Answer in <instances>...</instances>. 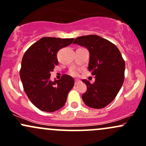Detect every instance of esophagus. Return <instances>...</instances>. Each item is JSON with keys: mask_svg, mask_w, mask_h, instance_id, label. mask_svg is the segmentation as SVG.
Returning <instances> with one entry per match:
<instances>
[{"mask_svg": "<svg viewBox=\"0 0 146 146\" xmlns=\"http://www.w3.org/2000/svg\"><path fill=\"white\" fill-rule=\"evenodd\" d=\"M79 82V80H76V79L74 80V84H75V85H76V84H77Z\"/></svg>", "mask_w": 146, "mask_h": 146, "instance_id": "1", "label": "esophagus"}]
</instances>
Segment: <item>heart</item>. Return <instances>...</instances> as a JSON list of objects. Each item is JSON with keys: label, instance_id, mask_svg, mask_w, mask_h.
Listing matches in <instances>:
<instances>
[{"label": "heart", "instance_id": "obj_1", "mask_svg": "<svg viewBox=\"0 0 146 146\" xmlns=\"http://www.w3.org/2000/svg\"><path fill=\"white\" fill-rule=\"evenodd\" d=\"M69 73H70V75H72L73 76H78L79 74V71L78 70H76V69L72 68L69 71Z\"/></svg>", "mask_w": 146, "mask_h": 146}]
</instances>
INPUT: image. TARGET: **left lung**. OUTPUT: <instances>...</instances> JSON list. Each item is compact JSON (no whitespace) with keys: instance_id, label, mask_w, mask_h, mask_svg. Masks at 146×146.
Returning <instances> with one entry per match:
<instances>
[{"instance_id":"left-lung-1","label":"left lung","mask_w":146,"mask_h":146,"mask_svg":"<svg viewBox=\"0 0 146 146\" xmlns=\"http://www.w3.org/2000/svg\"><path fill=\"white\" fill-rule=\"evenodd\" d=\"M73 43L89 50L88 70L95 76L93 84L82 81L87 86L83 100L93 109L104 108L115 98L125 79V62L120 51L112 42L97 35L76 37Z\"/></svg>"}]
</instances>
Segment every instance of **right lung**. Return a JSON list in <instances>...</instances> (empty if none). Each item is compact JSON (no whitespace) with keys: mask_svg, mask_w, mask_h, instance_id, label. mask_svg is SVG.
<instances>
[{"mask_svg":"<svg viewBox=\"0 0 146 146\" xmlns=\"http://www.w3.org/2000/svg\"><path fill=\"white\" fill-rule=\"evenodd\" d=\"M73 40L44 37L31 45L23 55L19 73L23 90L40 110L54 112L66 102L68 92L74 84L73 78L63 74L54 82L49 79L58 62V51L71 44Z\"/></svg>","mask_w":146,"mask_h":146,"instance_id":"1","label":"right lung"}]
</instances>
